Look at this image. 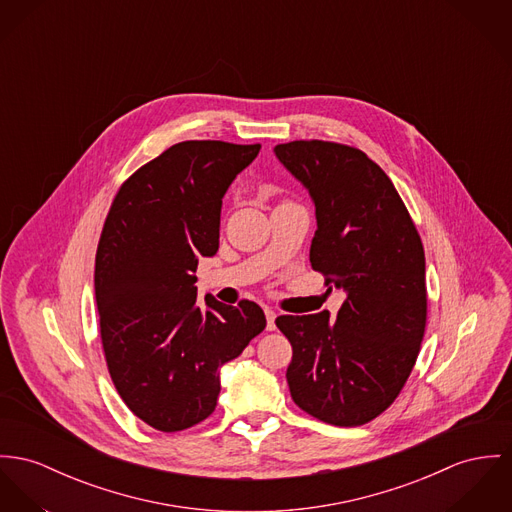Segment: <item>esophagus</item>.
<instances>
[{
	"instance_id": "1",
	"label": "esophagus",
	"mask_w": 512,
	"mask_h": 512,
	"mask_svg": "<svg viewBox=\"0 0 512 512\" xmlns=\"http://www.w3.org/2000/svg\"><path fill=\"white\" fill-rule=\"evenodd\" d=\"M265 315H267V329L269 331H275L276 329V312L275 310H271V308H265Z\"/></svg>"
}]
</instances>
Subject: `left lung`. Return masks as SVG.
Wrapping results in <instances>:
<instances>
[{
  "label": "left lung",
  "instance_id": "left-lung-1",
  "mask_svg": "<svg viewBox=\"0 0 512 512\" xmlns=\"http://www.w3.org/2000/svg\"><path fill=\"white\" fill-rule=\"evenodd\" d=\"M275 154L314 200L312 269L347 294L335 321L329 312L276 317L292 345L290 395L323 423L358 427L394 403L421 351L423 243L394 183L364 152L296 140Z\"/></svg>",
  "mask_w": 512,
  "mask_h": 512
}]
</instances>
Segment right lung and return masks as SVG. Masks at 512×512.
I'll list each match as a JSON object with an SVG mask.
<instances>
[{"label":"right lung","mask_w":512,"mask_h":512,"mask_svg":"<svg viewBox=\"0 0 512 512\" xmlns=\"http://www.w3.org/2000/svg\"><path fill=\"white\" fill-rule=\"evenodd\" d=\"M261 144L189 140L132 173L111 204L95 255L107 368L126 407L161 433L216 409L220 368L267 319L249 300L197 302L198 257L220 245L228 187Z\"/></svg>","instance_id":"right-lung-1"}]
</instances>
